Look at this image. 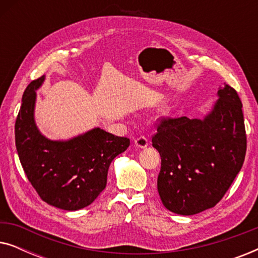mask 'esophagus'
<instances>
[{"mask_svg": "<svg viewBox=\"0 0 258 258\" xmlns=\"http://www.w3.org/2000/svg\"><path fill=\"white\" fill-rule=\"evenodd\" d=\"M148 144H149V142H148V139L143 135L139 136L135 140V146L139 147V148H146V147H148Z\"/></svg>", "mask_w": 258, "mask_h": 258, "instance_id": "obj_1", "label": "esophagus"}]
</instances>
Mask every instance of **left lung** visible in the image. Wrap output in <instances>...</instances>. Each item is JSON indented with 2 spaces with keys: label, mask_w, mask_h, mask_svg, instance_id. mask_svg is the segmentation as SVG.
I'll use <instances>...</instances> for the list:
<instances>
[{
  "label": "left lung",
  "mask_w": 258,
  "mask_h": 258,
  "mask_svg": "<svg viewBox=\"0 0 258 258\" xmlns=\"http://www.w3.org/2000/svg\"><path fill=\"white\" fill-rule=\"evenodd\" d=\"M218 97L203 119L162 117L151 139L161 155L158 194L175 214L195 215L216 206L244 162L242 102L228 84Z\"/></svg>",
  "instance_id": "left-lung-1"
}]
</instances>
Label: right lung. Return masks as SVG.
<instances>
[{
	"mask_svg": "<svg viewBox=\"0 0 258 258\" xmlns=\"http://www.w3.org/2000/svg\"><path fill=\"white\" fill-rule=\"evenodd\" d=\"M43 81L44 76L31 81L23 93L15 122L17 154L42 201L63 210L82 209L103 191L109 165L130 140L100 128L64 142L45 139L34 121L35 90Z\"/></svg>",
	"mask_w": 258,
	"mask_h": 258,
	"instance_id": "right-lung-1",
	"label": "right lung"
}]
</instances>
